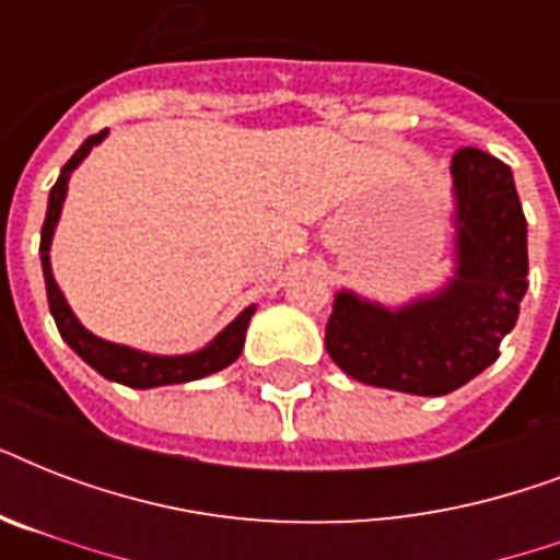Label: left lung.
I'll use <instances>...</instances> for the list:
<instances>
[{"mask_svg":"<svg viewBox=\"0 0 560 560\" xmlns=\"http://www.w3.org/2000/svg\"><path fill=\"white\" fill-rule=\"evenodd\" d=\"M456 279L400 311L337 293L325 349L342 372L369 386L447 395L500 358L529 288L526 218L512 168L477 148L453 156Z\"/></svg>","mask_w":560,"mask_h":560,"instance_id":"obj_1","label":"left lung"}]
</instances>
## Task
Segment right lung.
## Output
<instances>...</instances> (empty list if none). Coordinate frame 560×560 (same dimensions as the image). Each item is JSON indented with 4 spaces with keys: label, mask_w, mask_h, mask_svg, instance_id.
Segmentation results:
<instances>
[{
    "label": "right lung",
    "mask_w": 560,
    "mask_h": 560,
    "mask_svg": "<svg viewBox=\"0 0 560 560\" xmlns=\"http://www.w3.org/2000/svg\"><path fill=\"white\" fill-rule=\"evenodd\" d=\"M104 136H107V130L90 136V139L74 151V156L66 162L63 171H60V177H57V183L51 186V194H48L46 223H43V232H39V258H43V276H46L48 311L55 316L57 331H60V337L69 342V349H72L78 358L86 360L95 372L104 374L107 381L125 383V386H133V389H153V386H168V383L200 381L206 374H214L220 372V369H226L229 363H235L241 349H244L246 325L253 319L255 307H246L244 314L237 316L232 325H226V328H223V331H220L202 351L179 354V358H156V354H142V351L116 346V342L98 340L95 334L86 331V328L74 319L72 307L66 305L63 293H60V288L55 284L51 264H48V246H51L57 218H60V209H63L69 174L81 165L83 156H86Z\"/></svg>",
    "instance_id": "add662e5"
}]
</instances>
